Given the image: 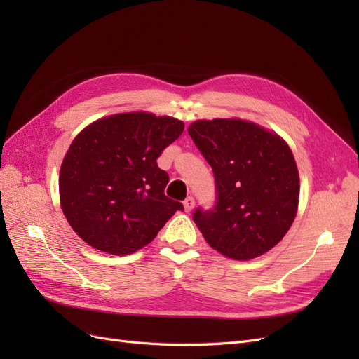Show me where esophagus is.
<instances>
[{
    "label": "esophagus",
    "instance_id": "obj_1",
    "mask_svg": "<svg viewBox=\"0 0 359 359\" xmlns=\"http://www.w3.org/2000/svg\"><path fill=\"white\" fill-rule=\"evenodd\" d=\"M184 208H186L187 212H190L194 208V198L189 196L186 201H184Z\"/></svg>",
    "mask_w": 359,
    "mask_h": 359
}]
</instances>
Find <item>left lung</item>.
Listing matches in <instances>:
<instances>
[{"label":"left lung","mask_w":359,"mask_h":359,"mask_svg":"<svg viewBox=\"0 0 359 359\" xmlns=\"http://www.w3.org/2000/svg\"><path fill=\"white\" fill-rule=\"evenodd\" d=\"M189 135L214 172L215 203L193 222L222 255L250 260L277 245L295 220L299 177L287 144L241 119L196 121Z\"/></svg>","instance_id":"1"}]
</instances>
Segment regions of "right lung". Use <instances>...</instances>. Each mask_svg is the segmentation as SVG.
<instances>
[{
	"mask_svg": "<svg viewBox=\"0 0 359 359\" xmlns=\"http://www.w3.org/2000/svg\"><path fill=\"white\" fill-rule=\"evenodd\" d=\"M170 116L133 112L93 123L74 137L60 172L61 208L82 240L124 256L151 243L181 202L169 199L157 158L181 136Z\"/></svg>",
	"mask_w": 359,
	"mask_h": 359,
	"instance_id": "obj_1",
	"label": "right lung"
}]
</instances>
